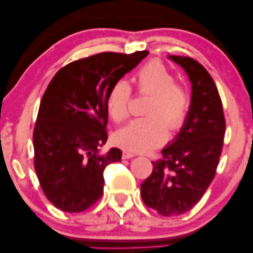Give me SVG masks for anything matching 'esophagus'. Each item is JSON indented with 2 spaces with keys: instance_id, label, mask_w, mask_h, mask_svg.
Here are the masks:
<instances>
[{
  "instance_id": "1",
  "label": "esophagus",
  "mask_w": 253,
  "mask_h": 253,
  "mask_svg": "<svg viewBox=\"0 0 253 253\" xmlns=\"http://www.w3.org/2000/svg\"><path fill=\"white\" fill-rule=\"evenodd\" d=\"M136 155L134 152H130V151H124L123 152V159H128V158H133Z\"/></svg>"
}]
</instances>
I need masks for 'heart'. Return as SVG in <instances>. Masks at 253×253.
I'll use <instances>...</instances> for the list:
<instances>
[{"label": "heart", "instance_id": "b5f03b06", "mask_svg": "<svg viewBox=\"0 0 253 253\" xmlns=\"http://www.w3.org/2000/svg\"><path fill=\"white\" fill-rule=\"evenodd\" d=\"M134 80L139 94L150 95L145 107L146 117L119 129L115 141L125 149L144 152L163 144L168 129H182L189 114L190 98L187 89L176 83L169 69L158 60L144 64ZM130 101L132 88L126 81L113 84L107 96V109L114 123L121 124L129 117Z\"/></svg>", "mask_w": 253, "mask_h": 253}]
</instances>
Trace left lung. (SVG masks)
<instances>
[{"mask_svg":"<svg viewBox=\"0 0 253 253\" xmlns=\"http://www.w3.org/2000/svg\"><path fill=\"white\" fill-rule=\"evenodd\" d=\"M191 82L187 121L152 173L140 185L141 199L163 216L189 211L213 181L223 146L226 121L219 91L210 72L190 57L172 56Z\"/></svg>","mask_w":253,"mask_h":253,"instance_id":"8db88e82","label":"left lung"}]
</instances>
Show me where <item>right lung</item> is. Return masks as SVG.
Listing matches in <instances>:
<instances>
[{"label": "right lung", "mask_w": 253, "mask_h": 253, "mask_svg": "<svg viewBox=\"0 0 253 253\" xmlns=\"http://www.w3.org/2000/svg\"><path fill=\"white\" fill-rule=\"evenodd\" d=\"M149 51L102 52L69 63L46 88L33 130L34 169L54 207L80 213L103 194V171L121 161V150L106 155L107 96L113 84L138 65Z\"/></svg>", "instance_id": "obj_1"}]
</instances>
